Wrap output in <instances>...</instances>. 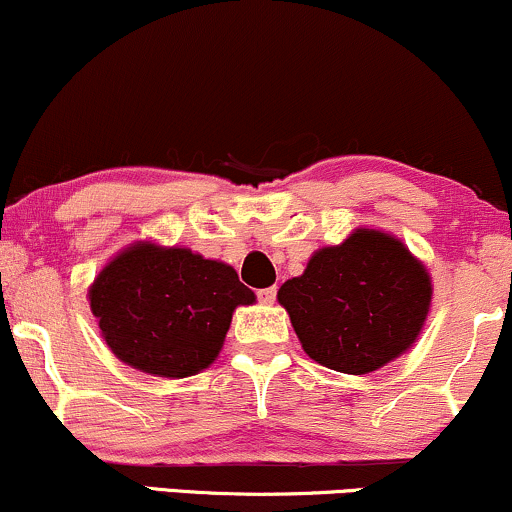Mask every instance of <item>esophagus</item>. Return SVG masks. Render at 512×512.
<instances>
[{"label": "esophagus", "instance_id": "obj_1", "mask_svg": "<svg viewBox=\"0 0 512 512\" xmlns=\"http://www.w3.org/2000/svg\"><path fill=\"white\" fill-rule=\"evenodd\" d=\"M257 298H260L264 305H272L276 301V289H274V286H269V289L257 291Z\"/></svg>", "mask_w": 512, "mask_h": 512}]
</instances>
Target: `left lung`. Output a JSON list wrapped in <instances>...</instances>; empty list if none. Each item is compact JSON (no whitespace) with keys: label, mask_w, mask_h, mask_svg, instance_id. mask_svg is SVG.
Returning a JSON list of instances; mask_svg holds the SVG:
<instances>
[{"label":"left lung","mask_w":512,"mask_h":512,"mask_svg":"<svg viewBox=\"0 0 512 512\" xmlns=\"http://www.w3.org/2000/svg\"><path fill=\"white\" fill-rule=\"evenodd\" d=\"M303 351L320 366L366 375L414 346L431 310L426 264L392 233L356 228L313 252L276 293Z\"/></svg>","instance_id":"1"}]
</instances>
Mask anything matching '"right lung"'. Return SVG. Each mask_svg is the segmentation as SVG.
Instances as JSON below:
<instances>
[{"instance_id": "right-lung-1", "label": "right lung", "mask_w": 512, "mask_h": 512, "mask_svg": "<svg viewBox=\"0 0 512 512\" xmlns=\"http://www.w3.org/2000/svg\"><path fill=\"white\" fill-rule=\"evenodd\" d=\"M88 305L108 349L156 378H190L216 361L238 305L255 303L221 260L134 240L96 274Z\"/></svg>"}]
</instances>
